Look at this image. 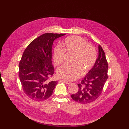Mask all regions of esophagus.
I'll return each mask as SVG.
<instances>
[{"label": "esophagus", "instance_id": "obj_1", "mask_svg": "<svg viewBox=\"0 0 129 129\" xmlns=\"http://www.w3.org/2000/svg\"><path fill=\"white\" fill-rule=\"evenodd\" d=\"M63 81L65 84H69L70 83V82L68 81H67V80H63Z\"/></svg>", "mask_w": 129, "mask_h": 129}]
</instances>
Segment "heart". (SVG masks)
Wrapping results in <instances>:
<instances>
[{"label": "heart", "instance_id": "1", "mask_svg": "<svg viewBox=\"0 0 129 129\" xmlns=\"http://www.w3.org/2000/svg\"><path fill=\"white\" fill-rule=\"evenodd\" d=\"M61 48L57 46L53 53L55 65H60L63 60L65 52L73 55L72 60L73 66L63 65L57 70V76L67 81L74 80L80 77L82 72L86 74L95 64L96 53L94 48L84 39L78 36H70L62 41Z\"/></svg>", "mask_w": 129, "mask_h": 129}]
</instances>
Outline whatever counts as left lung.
<instances>
[{"mask_svg":"<svg viewBox=\"0 0 129 129\" xmlns=\"http://www.w3.org/2000/svg\"><path fill=\"white\" fill-rule=\"evenodd\" d=\"M108 65L104 51L99 45V55L93 67L78 84L79 90L71 95L72 99L81 104H88L96 100L101 95L108 79Z\"/></svg>","mask_w":129,"mask_h":129,"instance_id":"8db88e82","label":"left lung"}]
</instances>
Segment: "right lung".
<instances>
[{
  "instance_id": "obj_1",
  "label": "right lung",
  "mask_w": 129,
  "mask_h": 129,
  "mask_svg": "<svg viewBox=\"0 0 129 129\" xmlns=\"http://www.w3.org/2000/svg\"><path fill=\"white\" fill-rule=\"evenodd\" d=\"M65 34L45 33L34 39L25 49L19 63V78L25 94L35 101L48 99L58 81H48L54 73L51 62L53 41Z\"/></svg>"
}]
</instances>
